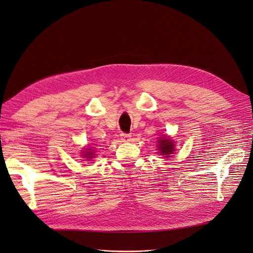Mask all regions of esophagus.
Segmentation results:
<instances>
[{
    "label": "esophagus",
    "mask_w": 253,
    "mask_h": 253,
    "mask_svg": "<svg viewBox=\"0 0 253 253\" xmlns=\"http://www.w3.org/2000/svg\"><path fill=\"white\" fill-rule=\"evenodd\" d=\"M121 139H122V142H129L130 139H131V135L128 134V133H122L121 134Z\"/></svg>",
    "instance_id": "1"
}]
</instances>
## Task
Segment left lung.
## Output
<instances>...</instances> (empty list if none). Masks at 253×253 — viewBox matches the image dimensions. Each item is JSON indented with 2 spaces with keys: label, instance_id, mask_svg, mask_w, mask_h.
Segmentation results:
<instances>
[{
  "label": "left lung",
  "instance_id": "left-lung-1",
  "mask_svg": "<svg viewBox=\"0 0 253 253\" xmlns=\"http://www.w3.org/2000/svg\"><path fill=\"white\" fill-rule=\"evenodd\" d=\"M158 150L161 151L162 155L166 157H170V154L174 152V144L171 139L167 137H162L160 141V146H158Z\"/></svg>",
  "mask_w": 253,
  "mask_h": 253
}]
</instances>
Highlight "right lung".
Wrapping results in <instances>:
<instances>
[{"instance_id":"obj_1","label":"right lung","mask_w":253,"mask_h":253,"mask_svg":"<svg viewBox=\"0 0 253 253\" xmlns=\"http://www.w3.org/2000/svg\"><path fill=\"white\" fill-rule=\"evenodd\" d=\"M85 154H86L85 156H89V157H91V156L93 155V153H92V152H86Z\"/></svg>"}]
</instances>
